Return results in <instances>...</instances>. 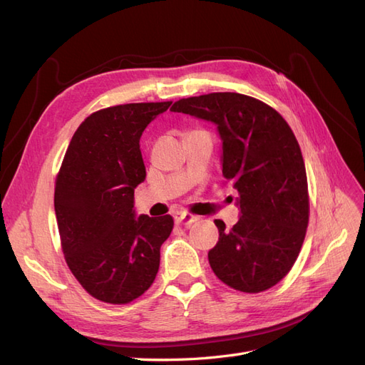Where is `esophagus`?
<instances>
[{
  "label": "esophagus",
  "instance_id": "obj_1",
  "mask_svg": "<svg viewBox=\"0 0 365 365\" xmlns=\"http://www.w3.org/2000/svg\"><path fill=\"white\" fill-rule=\"evenodd\" d=\"M173 219H175V224H178V225H192V224L196 222V220L200 219V217L195 216V215L178 212V213L173 215Z\"/></svg>",
  "mask_w": 365,
  "mask_h": 365
}]
</instances>
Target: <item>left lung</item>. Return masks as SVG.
Returning a JSON list of instances; mask_svg holds the SVG:
<instances>
[{
	"label": "left lung",
	"mask_w": 365,
	"mask_h": 365,
	"mask_svg": "<svg viewBox=\"0 0 365 365\" xmlns=\"http://www.w3.org/2000/svg\"><path fill=\"white\" fill-rule=\"evenodd\" d=\"M170 111L217 126L222 175L239 193L237 224L227 230L215 220L210 267L236 291L272 288L291 271L309 222L306 169L292 129L274 108L239 93L181 98Z\"/></svg>",
	"instance_id": "obj_1"
}]
</instances>
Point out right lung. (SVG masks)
Returning a JSON list of instances; mask_svg holds the SVG:
<instances>
[{"label":"right lung","mask_w":365,"mask_h":365,"mask_svg":"<svg viewBox=\"0 0 365 365\" xmlns=\"http://www.w3.org/2000/svg\"><path fill=\"white\" fill-rule=\"evenodd\" d=\"M170 103L93 113L74 132L56 176L54 212L65 260L82 288L101 302L130 303L157 277L173 219L135 216L134 189L146 178L143 130Z\"/></svg>","instance_id":"add662e5"}]
</instances>
